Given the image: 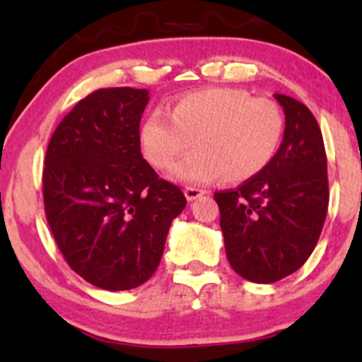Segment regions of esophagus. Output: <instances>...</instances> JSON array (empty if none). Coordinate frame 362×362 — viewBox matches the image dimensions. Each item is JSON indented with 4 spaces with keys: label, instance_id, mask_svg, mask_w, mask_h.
Masks as SVG:
<instances>
[{
    "label": "esophagus",
    "instance_id": "esophagus-1",
    "mask_svg": "<svg viewBox=\"0 0 362 362\" xmlns=\"http://www.w3.org/2000/svg\"><path fill=\"white\" fill-rule=\"evenodd\" d=\"M184 194H185L187 201H195V199H197V197L204 195V190L197 189V187H185Z\"/></svg>",
    "mask_w": 362,
    "mask_h": 362
}]
</instances>
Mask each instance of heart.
<instances>
[{
    "label": "heart",
    "instance_id": "heart-1",
    "mask_svg": "<svg viewBox=\"0 0 362 362\" xmlns=\"http://www.w3.org/2000/svg\"><path fill=\"white\" fill-rule=\"evenodd\" d=\"M284 117L276 103L238 88H204L182 95L168 109L153 110L139 127L144 160L156 170L172 167L182 182L250 180L276 156Z\"/></svg>",
    "mask_w": 362,
    "mask_h": 362
}]
</instances>
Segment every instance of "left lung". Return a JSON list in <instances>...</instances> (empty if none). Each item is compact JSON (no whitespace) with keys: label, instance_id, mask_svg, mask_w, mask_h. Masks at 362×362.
Returning <instances> with one entry per match:
<instances>
[{"label":"left lung","instance_id":"obj_1","mask_svg":"<svg viewBox=\"0 0 362 362\" xmlns=\"http://www.w3.org/2000/svg\"><path fill=\"white\" fill-rule=\"evenodd\" d=\"M274 97L286 115L274 160L236 189L214 194L228 262L257 284L281 281L308 260L328 209L327 155L317 119L288 95Z\"/></svg>","mask_w":362,"mask_h":362}]
</instances>
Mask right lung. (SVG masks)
<instances>
[{
  "label": "right lung",
  "mask_w": 362,
  "mask_h": 362,
  "mask_svg": "<svg viewBox=\"0 0 362 362\" xmlns=\"http://www.w3.org/2000/svg\"><path fill=\"white\" fill-rule=\"evenodd\" d=\"M148 90L100 88L61 120L42 175L45 218L78 276L107 291L134 289L156 271L185 195L141 155Z\"/></svg>",
  "instance_id": "add662e5"
}]
</instances>
